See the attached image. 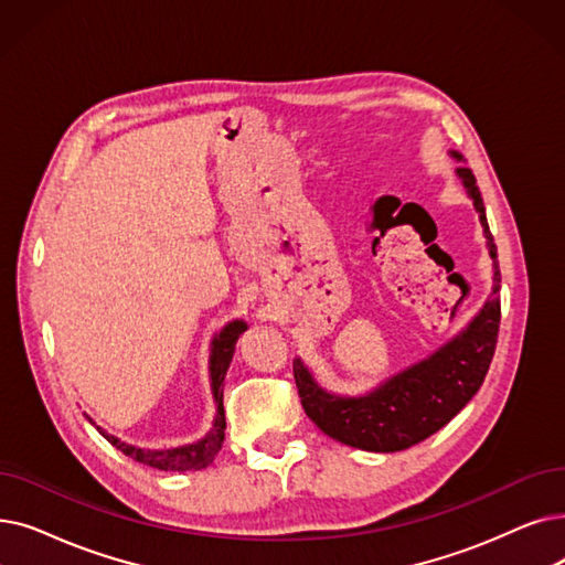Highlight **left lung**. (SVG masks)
<instances>
[{"mask_svg": "<svg viewBox=\"0 0 565 565\" xmlns=\"http://www.w3.org/2000/svg\"><path fill=\"white\" fill-rule=\"evenodd\" d=\"M450 157L461 161L459 152H450ZM455 173L473 201L487 239V252L492 258V292L469 326L444 347L358 397L326 390L313 379L309 366L296 358L292 374L305 413L318 429L343 446L366 452H399L420 444L446 427L473 399L494 358L501 323L497 244L489 233L482 195L471 168L459 166Z\"/></svg>", "mask_w": 565, "mask_h": 565, "instance_id": "1", "label": "left lung"}]
</instances>
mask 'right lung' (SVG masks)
<instances>
[{
    "mask_svg": "<svg viewBox=\"0 0 565 565\" xmlns=\"http://www.w3.org/2000/svg\"><path fill=\"white\" fill-rule=\"evenodd\" d=\"M247 330V323L239 321H231L228 326L222 328V332L212 337L210 343V390H212V397H214V420L210 431L193 440V444L186 446H178V448H168V450H150V448H140V446H131L127 440H121L113 434H108L106 429H102L96 425L89 415L87 420L99 429V434L108 440L110 446H115L119 452H125L127 457L145 463V466H152V469L159 471H201L205 466H210L214 461V457L222 450L224 444V429H226V413H224V379L226 372L231 366L233 353H235V343L239 339V334Z\"/></svg>",
    "mask_w": 565,
    "mask_h": 565,
    "instance_id": "add662e5",
    "label": "right lung"
}]
</instances>
